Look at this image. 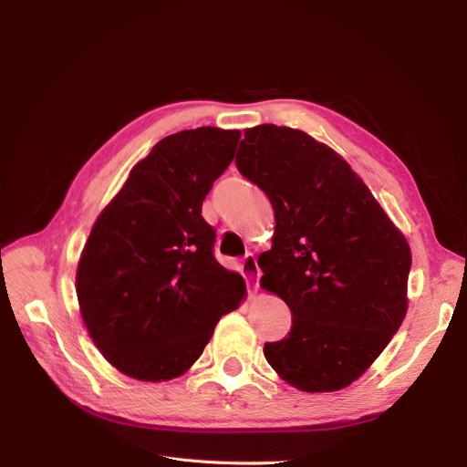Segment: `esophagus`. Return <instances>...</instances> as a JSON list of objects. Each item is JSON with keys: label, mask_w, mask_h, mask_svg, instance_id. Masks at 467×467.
<instances>
[{"label": "esophagus", "mask_w": 467, "mask_h": 467, "mask_svg": "<svg viewBox=\"0 0 467 467\" xmlns=\"http://www.w3.org/2000/svg\"><path fill=\"white\" fill-rule=\"evenodd\" d=\"M242 266H244V271H245L247 276H253V278L259 280V273L261 271H259V265H257V257L253 255V253H247V255L244 257Z\"/></svg>", "instance_id": "1"}]
</instances>
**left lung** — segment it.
<instances>
[{
    "mask_svg": "<svg viewBox=\"0 0 467 467\" xmlns=\"http://www.w3.org/2000/svg\"><path fill=\"white\" fill-rule=\"evenodd\" d=\"M235 165L275 208L261 286L292 312L265 358L302 391L347 388L400 329L411 249L341 155L302 130H245Z\"/></svg>",
    "mask_w": 467,
    "mask_h": 467,
    "instance_id": "1",
    "label": "left lung"
}]
</instances>
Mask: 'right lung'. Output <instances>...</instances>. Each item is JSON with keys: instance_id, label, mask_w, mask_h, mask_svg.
Segmentation results:
<instances>
[{"instance_id": "1", "label": "right lung", "mask_w": 467, "mask_h": 467, "mask_svg": "<svg viewBox=\"0 0 467 467\" xmlns=\"http://www.w3.org/2000/svg\"><path fill=\"white\" fill-rule=\"evenodd\" d=\"M239 130L201 126L160 140L97 218L76 290L97 348L122 374L187 372L245 282L216 261L202 201L234 160Z\"/></svg>"}]
</instances>
